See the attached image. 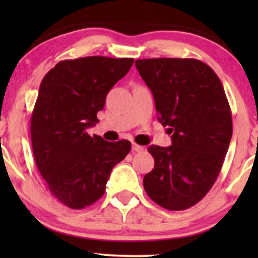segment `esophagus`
Returning <instances> with one entry per match:
<instances>
[{
	"label": "esophagus",
	"mask_w": 258,
	"mask_h": 258,
	"mask_svg": "<svg viewBox=\"0 0 258 258\" xmlns=\"http://www.w3.org/2000/svg\"><path fill=\"white\" fill-rule=\"evenodd\" d=\"M132 150L133 152H143L144 150V148L142 147V146H138V144H136V143H133L132 144Z\"/></svg>",
	"instance_id": "34e87169"
}]
</instances>
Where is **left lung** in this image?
Returning a JSON list of instances; mask_svg holds the SVG:
<instances>
[{"mask_svg":"<svg viewBox=\"0 0 258 258\" xmlns=\"http://www.w3.org/2000/svg\"><path fill=\"white\" fill-rule=\"evenodd\" d=\"M136 68L152 91L158 120L172 133V146L148 148L155 164L144 190L164 209H189L212 188L232 139L226 92L198 59H138Z\"/></svg>","mask_w":258,"mask_h":258,"instance_id":"left-lung-1","label":"left lung"}]
</instances>
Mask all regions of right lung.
<instances>
[{
	"label": "right lung",
	"instance_id": "right-lung-1",
	"mask_svg": "<svg viewBox=\"0 0 258 258\" xmlns=\"http://www.w3.org/2000/svg\"><path fill=\"white\" fill-rule=\"evenodd\" d=\"M132 58L93 55L59 61L40 85L31 115L34 158L49 191L70 209L90 206L103 197L112 167L131 143L91 137L108 92L128 73Z\"/></svg>",
	"mask_w": 258,
	"mask_h": 258
}]
</instances>
